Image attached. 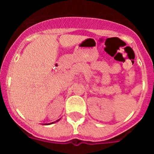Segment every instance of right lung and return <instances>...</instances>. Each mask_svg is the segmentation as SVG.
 I'll return each instance as SVG.
<instances>
[{
	"mask_svg": "<svg viewBox=\"0 0 154 154\" xmlns=\"http://www.w3.org/2000/svg\"><path fill=\"white\" fill-rule=\"evenodd\" d=\"M58 120H59V119H58ZM58 120H57V122H58ZM53 123H55V122H53ZM48 124H51V123H48ZM45 125H47V124H45Z\"/></svg>",
	"mask_w": 154,
	"mask_h": 154,
	"instance_id": "add662e5",
	"label": "right lung"
}]
</instances>
